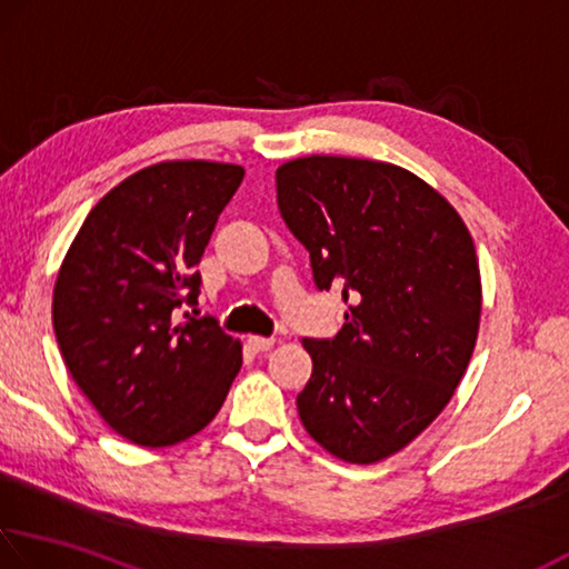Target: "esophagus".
I'll list each match as a JSON object with an SVG mask.
<instances>
[{"label":"esophagus","mask_w":569,"mask_h":569,"mask_svg":"<svg viewBox=\"0 0 569 569\" xmlns=\"http://www.w3.org/2000/svg\"><path fill=\"white\" fill-rule=\"evenodd\" d=\"M249 348L254 353H264V351H269V348L274 346V338H264V336H249Z\"/></svg>","instance_id":"obj_1"}]
</instances>
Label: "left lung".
Instances as JSON below:
<instances>
[{
	"mask_svg": "<svg viewBox=\"0 0 569 569\" xmlns=\"http://www.w3.org/2000/svg\"><path fill=\"white\" fill-rule=\"evenodd\" d=\"M277 206L318 290L351 302L333 340L302 346L297 412L330 456L371 466L435 422L473 356L480 272L448 200L399 164L310 154L277 170Z\"/></svg>",
	"mask_w": 569,
	"mask_h": 569,
	"instance_id": "left-lung-1",
	"label": "left lung"
}]
</instances>
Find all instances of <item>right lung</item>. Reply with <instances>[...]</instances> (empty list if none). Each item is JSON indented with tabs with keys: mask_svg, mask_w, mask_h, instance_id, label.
I'll list each match as a JSON object with an SVG mask.
<instances>
[{
	"mask_svg": "<svg viewBox=\"0 0 569 569\" xmlns=\"http://www.w3.org/2000/svg\"><path fill=\"white\" fill-rule=\"evenodd\" d=\"M241 164L168 160L129 174L86 216L52 290V328L78 389L113 432L178 445L211 422L241 343L198 305L196 267Z\"/></svg>",
	"mask_w": 569,
	"mask_h": 569,
	"instance_id": "right-lung-1",
	"label": "right lung"
}]
</instances>
